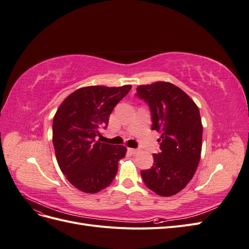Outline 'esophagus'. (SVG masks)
<instances>
[{
	"label": "esophagus",
	"mask_w": 249,
	"mask_h": 249,
	"mask_svg": "<svg viewBox=\"0 0 249 249\" xmlns=\"http://www.w3.org/2000/svg\"><path fill=\"white\" fill-rule=\"evenodd\" d=\"M129 152L132 154V155H137L140 150L137 149V148H129Z\"/></svg>",
	"instance_id": "esophagus-1"
}]
</instances>
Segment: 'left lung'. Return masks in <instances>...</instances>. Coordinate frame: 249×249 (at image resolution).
Wrapping results in <instances>:
<instances>
[{"mask_svg": "<svg viewBox=\"0 0 249 249\" xmlns=\"http://www.w3.org/2000/svg\"><path fill=\"white\" fill-rule=\"evenodd\" d=\"M137 95L150 108L152 129L159 132L161 153L152 168L141 171L147 188L160 196H172L192 179L200 160L202 124L197 105L178 86L156 82L137 87Z\"/></svg>", "mask_w": 249, "mask_h": 249, "instance_id": "left-lung-1", "label": "left lung"}]
</instances>
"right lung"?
Returning <instances> with one entry per match:
<instances>
[{
    "label": "right lung",
    "mask_w": 249,
    "mask_h": 249,
    "mask_svg": "<svg viewBox=\"0 0 249 249\" xmlns=\"http://www.w3.org/2000/svg\"><path fill=\"white\" fill-rule=\"evenodd\" d=\"M132 88L87 86L77 89L60 105L53 120V143L60 169L84 193L94 194L114 179L126 147L95 140L111 112Z\"/></svg>",
    "instance_id": "right-lung-1"
}]
</instances>
